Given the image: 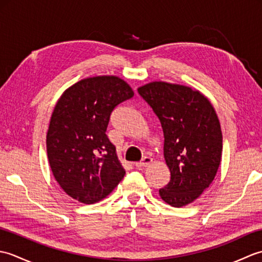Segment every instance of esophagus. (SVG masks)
<instances>
[{
  "label": "esophagus",
  "instance_id": "34e87169",
  "mask_svg": "<svg viewBox=\"0 0 262 262\" xmlns=\"http://www.w3.org/2000/svg\"><path fill=\"white\" fill-rule=\"evenodd\" d=\"M152 162H153V160L151 158H149V157H144L140 161V162H137L135 165H136V168H146V166H148Z\"/></svg>",
  "mask_w": 262,
  "mask_h": 262
}]
</instances>
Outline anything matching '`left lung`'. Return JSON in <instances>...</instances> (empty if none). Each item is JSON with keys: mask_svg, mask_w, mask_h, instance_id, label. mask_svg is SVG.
Returning a JSON list of instances; mask_svg holds the SVG:
<instances>
[{"mask_svg": "<svg viewBox=\"0 0 262 262\" xmlns=\"http://www.w3.org/2000/svg\"><path fill=\"white\" fill-rule=\"evenodd\" d=\"M137 91L163 129L171 179L159 193L166 204L182 207L209 187L219 170L223 151L220 119L208 98L190 86L154 81Z\"/></svg>", "mask_w": 262, "mask_h": 262, "instance_id": "1", "label": "left lung"}]
</instances>
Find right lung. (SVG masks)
I'll use <instances>...</instances> for the list:
<instances>
[{
	"mask_svg": "<svg viewBox=\"0 0 262 262\" xmlns=\"http://www.w3.org/2000/svg\"><path fill=\"white\" fill-rule=\"evenodd\" d=\"M134 91L115 75L86 77L66 89L55 105L46 136L55 180L83 204L105 198L126 171L105 135L110 114Z\"/></svg>",
	"mask_w": 262,
	"mask_h": 262,
	"instance_id": "add662e5",
	"label": "right lung"
}]
</instances>
